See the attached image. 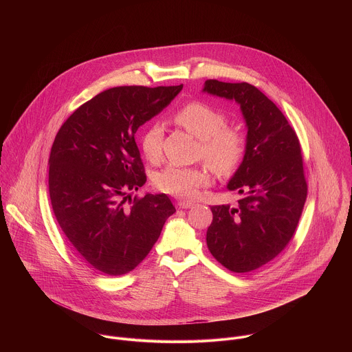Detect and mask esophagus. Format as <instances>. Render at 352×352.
<instances>
[{"instance_id": "34e87169", "label": "esophagus", "mask_w": 352, "mask_h": 352, "mask_svg": "<svg viewBox=\"0 0 352 352\" xmlns=\"http://www.w3.org/2000/svg\"><path fill=\"white\" fill-rule=\"evenodd\" d=\"M194 206V203H191V201H179L177 203V208H190V207H192Z\"/></svg>"}]
</instances>
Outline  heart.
Segmentation results:
<instances>
[{"label": "heart", "instance_id": "obj_1", "mask_svg": "<svg viewBox=\"0 0 352 352\" xmlns=\"http://www.w3.org/2000/svg\"><path fill=\"white\" fill-rule=\"evenodd\" d=\"M173 120L186 131L199 138L198 155L219 176L233 173L248 149V135L237 126L228 124V115L204 101H190L179 108ZM164 126L151 122L141 135V149L151 162L162 157ZM211 173L206 165L182 166L170 164L154 177L155 187L169 195L195 199L201 188L210 186Z\"/></svg>", "mask_w": 352, "mask_h": 352}]
</instances>
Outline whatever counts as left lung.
<instances>
[{"mask_svg":"<svg viewBox=\"0 0 352 352\" xmlns=\"http://www.w3.org/2000/svg\"><path fill=\"white\" fill-rule=\"evenodd\" d=\"M204 92L236 100L248 127V149L228 188L236 207L211 206L207 247L223 267L251 272L274 260L294 237L307 195L301 145L282 111L248 82L207 80Z\"/></svg>","mask_w":352,"mask_h":352,"instance_id":"left-lung-1","label":"left lung"}]
</instances>
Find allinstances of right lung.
<instances>
[{"label": "right lung", "instance_id": "1", "mask_svg": "<svg viewBox=\"0 0 352 352\" xmlns=\"http://www.w3.org/2000/svg\"><path fill=\"white\" fill-rule=\"evenodd\" d=\"M176 87H116L80 105L51 148L54 215L80 257L104 275L133 271L176 208L165 194L126 201L146 182L137 130L160 113Z\"/></svg>", "mask_w": 352, "mask_h": 352}]
</instances>
